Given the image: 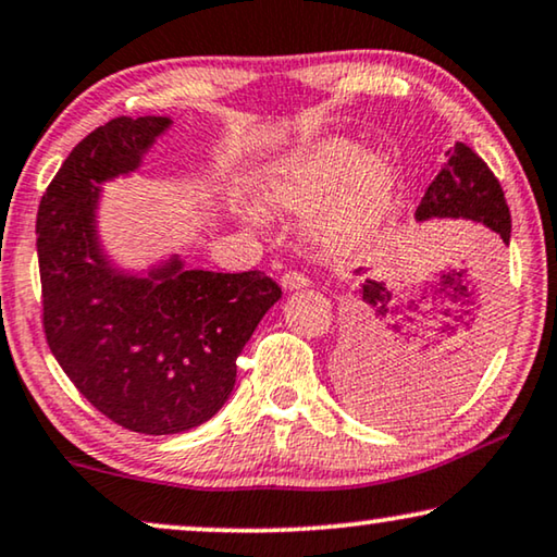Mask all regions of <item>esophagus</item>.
I'll list each match as a JSON object with an SVG mask.
<instances>
[{
  "instance_id": "1",
  "label": "esophagus",
  "mask_w": 557,
  "mask_h": 557,
  "mask_svg": "<svg viewBox=\"0 0 557 557\" xmlns=\"http://www.w3.org/2000/svg\"><path fill=\"white\" fill-rule=\"evenodd\" d=\"M280 285H282V289H287V293H295V289L308 287L310 280L305 277L302 272H285V275H282V280H280Z\"/></svg>"
}]
</instances>
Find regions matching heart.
<instances>
[{
    "label": "heart",
    "mask_w": 557,
    "mask_h": 557,
    "mask_svg": "<svg viewBox=\"0 0 557 557\" xmlns=\"http://www.w3.org/2000/svg\"><path fill=\"white\" fill-rule=\"evenodd\" d=\"M394 194V163L348 138L318 140L277 159L257 182V197L280 214H312L308 237L327 257L356 252L379 232Z\"/></svg>",
    "instance_id": "1"
}]
</instances>
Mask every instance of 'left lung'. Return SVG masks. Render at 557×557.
Wrapping results in <instances>:
<instances>
[{"mask_svg": "<svg viewBox=\"0 0 557 557\" xmlns=\"http://www.w3.org/2000/svg\"><path fill=\"white\" fill-rule=\"evenodd\" d=\"M432 219L484 224L510 245L512 219L503 186L465 144H454L449 161L417 207V222ZM368 272L356 270L363 282L346 391L363 417L409 424L442 409L474 373L482 356V346L472 341L480 318L476 282L465 264L398 289ZM426 330L433 333L424 336Z\"/></svg>", "mask_w": 557, "mask_h": 557, "instance_id": "left-lung-1", "label": "left lung"}]
</instances>
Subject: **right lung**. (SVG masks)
Returning a JSON list of instances; mask_svg holds the SVG:
<instances>
[{
    "label": "right lung",
    "mask_w": 557,
    "mask_h": 557,
    "mask_svg": "<svg viewBox=\"0 0 557 557\" xmlns=\"http://www.w3.org/2000/svg\"><path fill=\"white\" fill-rule=\"evenodd\" d=\"M174 121L115 119L83 138L37 211L45 335L75 388L138 434H182L232 396L237 356L282 297L264 272L123 268L100 237L103 186L136 174Z\"/></svg>",
    "instance_id": "right-lung-1"
}]
</instances>
